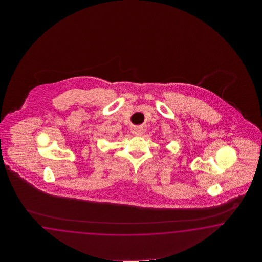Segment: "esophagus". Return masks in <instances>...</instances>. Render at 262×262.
<instances>
[{
  "label": "esophagus",
  "mask_w": 262,
  "mask_h": 262,
  "mask_svg": "<svg viewBox=\"0 0 262 262\" xmlns=\"http://www.w3.org/2000/svg\"><path fill=\"white\" fill-rule=\"evenodd\" d=\"M144 129L143 128H136L134 130V135L136 136H141L144 134Z\"/></svg>",
  "instance_id": "esophagus-1"
}]
</instances>
